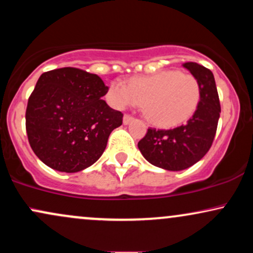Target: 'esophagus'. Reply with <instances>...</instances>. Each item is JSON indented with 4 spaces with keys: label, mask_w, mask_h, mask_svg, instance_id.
<instances>
[{
    "label": "esophagus",
    "mask_w": 253,
    "mask_h": 253,
    "mask_svg": "<svg viewBox=\"0 0 253 253\" xmlns=\"http://www.w3.org/2000/svg\"><path fill=\"white\" fill-rule=\"evenodd\" d=\"M132 121H133V118L130 117V115H127V114L124 115V125H128L129 123H132Z\"/></svg>",
    "instance_id": "1"
}]
</instances>
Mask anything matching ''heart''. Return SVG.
<instances>
[{"instance_id": "b5f03b06", "label": "heart", "mask_w": 253, "mask_h": 253, "mask_svg": "<svg viewBox=\"0 0 253 253\" xmlns=\"http://www.w3.org/2000/svg\"><path fill=\"white\" fill-rule=\"evenodd\" d=\"M107 100L118 109L143 102L150 123L169 128L193 117L201 100V88L193 75L165 70L132 78L128 85L115 81L110 84Z\"/></svg>"}]
</instances>
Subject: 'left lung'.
I'll use <instances>...</instances> for the list:
<instances>
[{
  "mask_svg": "<svg viewBox=\"0 0 253 253\" xmlns=\"http://www.w3.org/2000/svg\"><path fill=\"white\" fill-rule=\"evenodd\" d=\"M183 68L196 77L201 100L187 124L172 129L149 128L138 143L149 163L169 171H181L194 165L211 149L220 118V101L213 74L197 63H184Z\"/></svg>",
  "mask_w": 253,
  "mask_h": 253,
  "instance_id": "obj_1",
  "label": "left lung"
}]
</instances>
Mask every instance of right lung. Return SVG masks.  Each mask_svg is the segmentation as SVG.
Returning a JSON list of instances; mask_svg holds the SVG:
<instances>
[{
  "label": "right lung",
  "mask_w": 253,
  "mask_h": 253,
  "mask_svg": "<svg viewBox=\"0 0 253 253\" xmlns=\"http://www.w3.org/2000/svg\"><path fill=\"white\" fill-rule=\"evenodd\" d=\"M108 86L76 68L43 72L28 98L26 130L38 158L60 172L82 171L102 156L123 113L101 100Z\"/></svg>",
  "instance_id": "obj_1"
}]
</instances>
